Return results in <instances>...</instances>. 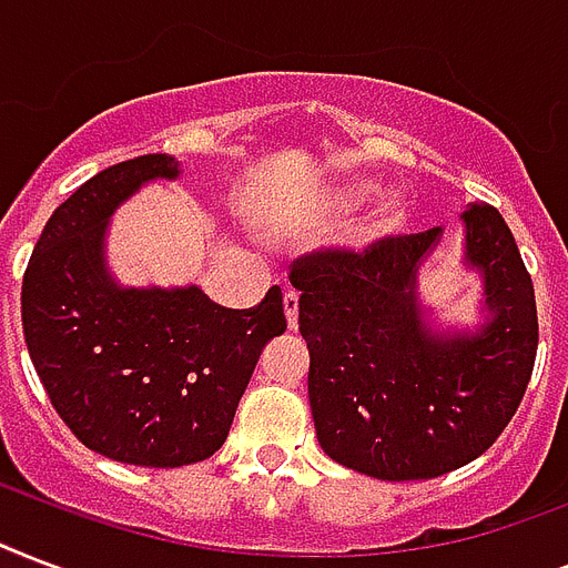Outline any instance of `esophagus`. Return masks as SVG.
I'll list each match as a JSON object with an SVG mask.
<instances>
[{"label":"esophagus","instance_id":"1","mask_svg":"<svg viewBox=\"0 0 568 568\" xmlns=\"http://www.w3.org/2000/svg\"><path fill=\"white\" fill-rule=\"evenodd\" d=\"M283 306H285V322H288V327H297V292H285L283 297Z\"/></svg>","mask_w":568,"mask_h":568}]
</instances>
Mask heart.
<instances>
[{"instance_id":"obj_1","label":"heart","mask_w":568,"mask_h":568,"mask_svg":"<svg viewBox=\"0 0 568 568\" xmlns=\"http://www.w3.org/2000/svg\"><path fill=\"white\" fill-rule=\"evenodd\" d=\"M372 193V184H363V181H354L348 187L339 190V205L342 207H357L361 202H366V196ZM405 202L399 196H387L381 202L372 216L366 220V226H363V235L366 237H378V235H387L393 229H399L405 223Z\"/></svg>"}]
</instances>
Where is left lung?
<instances>
[{"mask_svg":"<svg viewBox=\"0 0 568 568\" xmlns=\"http://www.w3.org/2000/svg\"><path fill=\"white\" fill-rule=\"evenodd\" d=\"M462 220L465 265L486 283L488 322L476 333L432 331L417 301L438 226L378 237L361 253L322 246L292 265L315 435L357 474H449L483 456L525 399L539 345L534 280L495 205L474 202Z\"/></svg>","mask_w":568,"mask_h":568,"instance_id":"8db88e82","label":"left lung"}]
</instances>
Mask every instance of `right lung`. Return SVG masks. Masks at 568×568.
<instances>
[{
	"label": "right lung",
	"instance_id": "right-lung-1",
	"mask_svg": "<svg viewBox=\"0 0 568 568\" xmlns=\"http://www.w3.org/2000/svg\"><path fill=\"white\" fill-rule=\"evenodd\" d=\"M179 160L142 154L103 169L47 220L23 274L29 357L77 440L140 467H181L229 438L258 354L285 331L283 292L226 310L202 288H121L106 271L112 211Z\"/></svg>",
	"mask_w": 568,
	"mask_h": 568
}]
</instances>
